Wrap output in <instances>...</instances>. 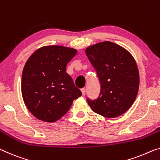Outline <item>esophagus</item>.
Segmentation results:
<instances>
[{"instance_id":"obj_1","label":"esophagus","mask_w":160,"mask_h":160,"mask_svg":"<svg viewBox=\"0 0 160 160\" xmlns=\"http://www.w3.org/2000/svg\"><path fill=\"white\" fill-rule=\"evenodd\" d=\"M81 91H82V95H83V96H84V95H85V94H86V88H82V89H81Z\"/></svg>"}]
</instances>
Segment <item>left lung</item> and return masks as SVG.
<instances>
[{"instance_id":"8db88e82","label":"left lung","mask_w":160,"mask_h":160,"mask_svg":"<svg viewBox=\"0 0 160 160\" xmlns=\"http://www.w3.org/2000/svg\"><path fill=\"white\" fill-rule=\"evenodd\" d=\"M97 71L101 84L99 97L88 99L95 113L107 118L119 117L136 99L139 75L136 61L128 51L117 43L104 41L85 51Z\"/></svg>"}]
</instances>
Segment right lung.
I'll return each mask as SVG.
<instances>
[{
	"label": "right lung",
	"mask_w": 160,
	"mask_h": 160,
	"mask_svg": "<svg viewBox=\"0 0 160 160\" xmlns=\"http://www.w3.org/2000/svg\"><path fill=\"white\" fill-rule=\"evenodd\" d=\"M77 50L62 46H46L36 50L24 66L21 92L34 117L46 122L61 119L82 95L66 72Z\"/></svg>",
	"instance_id": "obj_1"
}]
</instances>
